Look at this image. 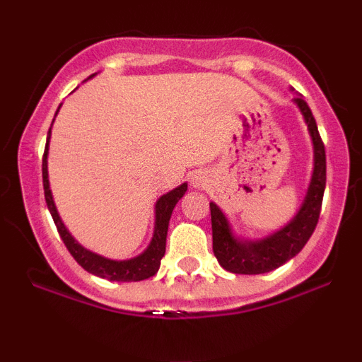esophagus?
I'll return each instance as SVG.
<instances>
[{"label":"esophagus","mask_w":362,"mask_h":362,"mask_svg":"<svg viewBox=\"0 0 362 362\" xmlns=\"http://www.w3.org/2000/svg\"><path fill=\"white\" fill-rule=\"evenodd\" d=\"M192 184H194V187H202V185H204V184H202V178L199 177V175H194Z\"/></svg>","instance_id":"1"}]
</instances>
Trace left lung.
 Wrapping results in <instances>:
<instances>
[{
    "label": "left lung",
    "mask_w": 362,
    "mask_h": 362,
    "mask_svg": "<svg viewBox=\"0 0 362 362\" xmlns=\"http://www.w3.org/2000/svg\"><path fill=\"white\" fill-rule=\"evenodd\" d=\"M305 119L313 143V173L300 209L288 224L259 240L238 236L226 214L216 202H209L213 223V252L219 265L233 274H265L281 267L303 250L317 228L327 182L325 146L318 134L317 122L301 95L293 98Z\"/></svg>",
    "instance_id": "1"
}]
</instances>
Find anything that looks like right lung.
Returning a JSON list of instances; mask_svg holds the SVG:
<instances>
[{
    "mask_svg": "<svg viewBox=\"0 0 362 362\" xmlns=\"http://www.w3.org/2000/svg\"><path fill=\"white\" fill-rule=\"evenodd\" d=\"M95 74H91L90 78H93ZM88 78V80H90ZM61 105L57 107L59 112ZM56 112V115H57ZM54 122V120H52ZM52 129V124H51ZM51 129H49L47 134V144H45V151L42 158V182H44V195L45 202H47L49 213H51L54 224H56L57 231H59L61 240L64 242L66 248L69 253L74 257V260L81 265L85 271H88L93 276L102 277V279L109 281H117V282H136V281H144L148 277L155 276L160 269V262L165 255V247H167V231H168V223L172 218L173 207L177 206V202L184 197L187 192V184L178 185L177 189L170 190V192L163 194L155 204V231H153V238L149 242L148 248L143 253H139L138 257H132L127 260H114L107 259V257L98 255V253L88 250V248L83 247L81 243H78L74 240V236L69 233L68 228L62 223L59 213H57V207L54 204V197L51 192V185H49V172H47V155H49V141H51Z\"/></svg>",
    "mask_w": 362,
    "mask_h": 362,
    "instance_id": "obj_1",
    "label": "right lung"
}]
</instances>
